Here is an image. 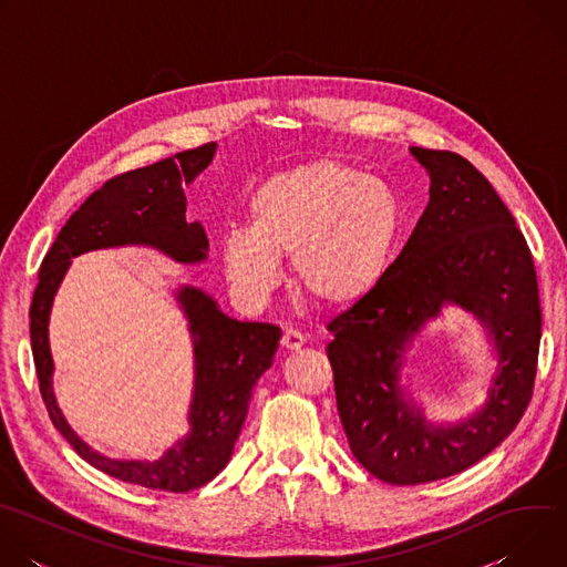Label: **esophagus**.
<instances>
[{
	"label": "esophagus",
	"instance_id": "obj_1",
	"mask_svg": "<svg viewBox=\"0 0 567 567\" xmlns=\"http://www.w3.org/2000/svg\"><path fill=\"white\" fill-rule=\"evenodd\" d=\"M280 343H282V348H285V350H300V348L305 346V337H302L298 330L287 328V330L282 332Z\"/></svg>",
	"mask_w": 567,
	"mask_h": 567
}]
</instances>
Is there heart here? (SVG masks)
Wrapping results in <instances>:
<instances>
[{"mask_svg": "<svg viewBox=\"0 0 567 567\" xmlns=\"http://www.w3.org/2000/svg\"><path fill=\"white\" fill-rule=\"evenodd\" d=\"M403 230L396 195L341 161H313L262 182L249 199V226L219 237L233 289L265 300L291 254L296 285L316 302L348 307L385 278Z\"/></svg>", "mask_w": 567, "mask_h": 567, "instance_id": "heart-1", "label": "heart"}]
</instances>
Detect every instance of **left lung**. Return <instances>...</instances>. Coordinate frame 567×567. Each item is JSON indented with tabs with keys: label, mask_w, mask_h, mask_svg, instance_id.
<instances>
[{
	"label": "left lung",
	"mask_w": 567,
	"mask_h": 567,
	"mask_svg": "<svg viewBox=\"0 0 567 567\" xmlns=\"http://www.w3.org/2000/svg\"><path fill=\"white\" fill-rule=\"evenodd\" d=\"M431 175V199L381 285L328 322L337 406L354 457L388 484H426L492 453L534 392L540 300L532 251L492 184L449 150L411 147ZM444 301L491 328L499 374L482 412L431 427L402 401L400 352Z\"/></svg>",
	"instance_id": "8db88e82"
}]
</instances>
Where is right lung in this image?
Wrapping results in <instances>:
<instances>
[{
  "label": "right lung",
  "mask_w": 567,
  "mask_h": 567,
  "mask_svg": "<svg viewBox=\"0 0 567 567\" xmlns=\"http://www.w3.org/2000/svg\"><path fill=\"white\" fill-rule=\"evenodd\" d=\"M215 154V143L184 150L152 166L127 171L92 193L60 228L44 256L33 291L31 350L40 394L53 426L73 451L99 471L156 492H193L210 482L230 460L235 440L249 413L256 381L271 368L280 330L271 322H239L224 316L215 300L195 287L179 291V302L195 337V394L190 433L156 462H121L92 451L64 422L53 390V361L47 326L55 289L69 260L94 249L152 245L179 262L206 258L208 239L199 221H186L190 184Z\"/></svg>",
  "instance_id": "obj_1"
}]
</instances>
